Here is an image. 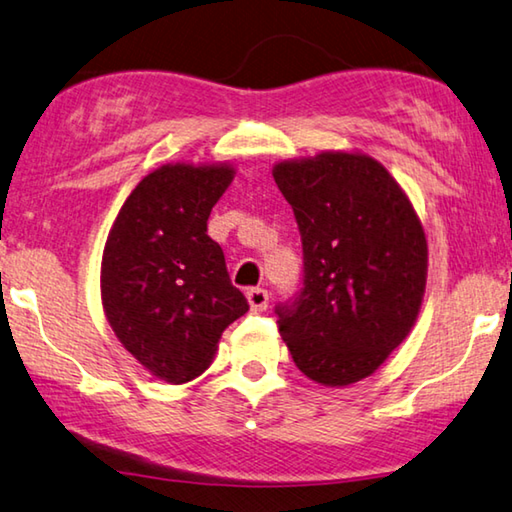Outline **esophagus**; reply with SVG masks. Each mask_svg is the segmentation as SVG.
<instances>
[{"label": "esophagus", "mask_w": 512, "mask_h": 512, "mask_svg": "<svg viewBox=\"0 0 512 512\" xmlns=\"http://www.w3.org/2000/svg\"><path fill=\"white\" fill-rule=\"evenodd\" d=\"M247 301L251 306V311L261 313L267 308V304H270V295H267L265 288H249L247 290Z\"/></svg>", "instance_id": "34e87169"}]
</instances>
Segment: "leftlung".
Masks as SVG:
<instances>
[{"instance_id":"obj_1","label":"left lung","mask_w":512,"mask_h":512,"mask_svg":"<svg viewBox=\"0 0 512 512\" xmlns=\"http://www.w3.org/2000/svg\"><path fill=\"white\" fill-rule=\"evenodd\" d=\"M295 211L304 288L276 308L308 379L345 388L372 376L420 315L429 245L395 177L363 152H322L272 167Z\"/></svg>"}]
</instances>
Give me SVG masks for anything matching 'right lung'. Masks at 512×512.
<instances>
[{
    "mask_svg": "<svg viewBox=\"0 0 512 512\" xmlns=\"http://www.w3.org/2000/svg\"><path fill=\"white\" fill-rule=\"evenodd\" d=\"M233 177L231 163H165L133 188L108 231L104 315L122 347L165 383L208 370L226 326L249 311L208 236V215Z\"/></svg>",
    "mask_w": 512,
    "mask_h": 512,
    "instance_id": "right-lung-1",
    "label": "right lung"
}]
</instances>
